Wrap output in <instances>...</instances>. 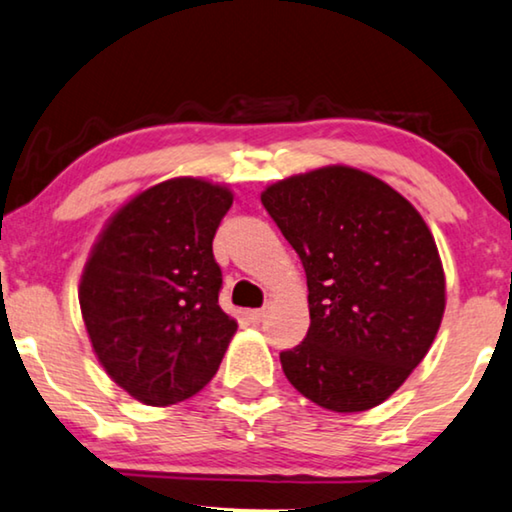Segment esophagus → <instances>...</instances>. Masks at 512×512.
Masks as SVG:
<instances>
[{"label": "esophagus", "mask_w": 512, "mask_h": 512, "mask_svg": "<svg viewBox=\"0 0 512 512\" xmlns=\"http://www.w3.org/2000/svg\"><path fill=\"white\" fill-rule=\"evenodd\" d=\"M247 316H249L251 323H261L265 318V309H249Z\"/></svg>", "instance_id": "34e87169"}]
</instances>
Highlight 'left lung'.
Segmentation results:
<instances>
[{
	"mask_svg": "<svg viewBox=\"0 0 512 512\" xmlns=\"http://www.w3.org/2000/svg\"><path fill=\"white\" fill-rule=\"evenodd\" d=\"M261 201L307 272L305 342L279 355L300 395L335 413L383 404L425 358L446 274L425 219L379 177L323 166Z\"/></svg>",
	"mask_w": 512,
	"mask_h": 512,
	"instance_id": "1",
	"label": "left lung"
}]
</instances>
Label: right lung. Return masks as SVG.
I'll return each mask as SVG.
<instances>
[{
	"label": "right lung",
	"instance_id": "right-lung-1",
	"mask_svg": "<svg viewBox=\"0 0 512 512\" xmlns=\"http://www.w3.org/2000/svg\"><path fill=\"white\" fill-rule=\"evenodd\" d=\"M233 191L173 177L124 203L94 242L78 286L101 367L147 406L194 397L238 330L219 307L214 233Z\"/></svg>",
	"mask_w": 512,
	"mask_h": 512
}]
</instances>
